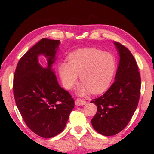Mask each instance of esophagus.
I'll return each instance as SVG.
<instances>
[{
	"label": "esophagus",
	"mask_w": 154,
	"mask_h": 154,
	"mask_svg": "<svg viewBox=\"0 0 154 154\" xmlns=\"http://www.w3.org/2000/svg\"><path fill=\"white\" fill-rule=\"evenodd\" d=\"M87 103V102L83 99L81 98H77L76 101H75V105L77 106H82V105H84Z\"/></svg>",
	"instance_id": "1"
}]
</instances>
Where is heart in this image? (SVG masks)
<instances>
[{"mask_svg":"<svg viewBox=\"0 0 154 154\" xmlns=\"http://www.w3.org/2000/svg\"><path fill=\"white\" fill-rule=\"evenodd\" d=\"M116 66V59L111 54L97 49H83L70 54L68 63L60 64L59 72L66 89L73 87L78 75L83 83L78 90L80 95H84L90 90L98 94L110 85Z\"/></svg>","mask_w":154,"mask_h":154,"instance_id":"heart-1","label":"heart"}]
</instances>
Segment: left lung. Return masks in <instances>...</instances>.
<instances>
[{"mask_svg": "<svg viewBox=\"0 0 154 154\" xmlns=\"http://www.w3.org/2000/svg\"><path fill=\"white\" fill-rule=\"evenodd\" d=\"M119 60L116 80L108 90L90 103L97 106L92 124L98 133L116 135L129 123L137 109L140 94V72L136 60L128 48L115 42Z\"/></svg>", "mask_w": 154, "mask_h": 154, "instance_id": "1", "label": "left lung"}]
</instances>
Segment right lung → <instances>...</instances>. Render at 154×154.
I'll return each mask as SVG.
<instances>
[{
	"instance_id": "1",
	"label": "right lung",
	"mask_w": 154,
	"mask_h": 154,
	"mask_svg": "<svg viewBox=\"0 0 154 154\" xmlns=\"http://www.w3.org/2000/svg\"><path fill=\"white\" fill-rule=\"evenodd\" d=\"M59 43V40L41 39L20 58L14 76V95L21 116L33 132L48 139L64 130L75 106L51 69ZM40 54L48 58L46 69L38 64Z\"/></svg>"
}]
</instances>
